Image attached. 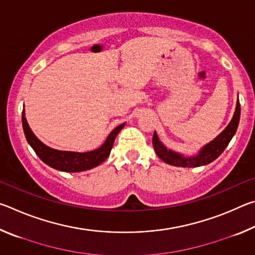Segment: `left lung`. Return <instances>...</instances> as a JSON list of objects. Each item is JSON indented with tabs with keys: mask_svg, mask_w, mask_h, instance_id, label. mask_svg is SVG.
Returning a JSON list of instances; mask_svg holds the SVG:
<instances>
[{
	"mask_svg": "<svg viewBox=\"0 0 255 255\" xmlns=\"http://www.w3.org/2000/svg\"><path fill=\"white\" fill-rule=\"evenodd\" d=\"M240 116H241V106L240 101L237 100L236 103V109L235 114L233 116L232 122L230 125L225 128L222 133L215 138L213 141H210L209 144H207L204 148L200 150V153L197 156L193 157H183L182 155H180L175 152L167 149L161 141H159L156 132H154L153 135V147L155 153L157 154V156L170 165L174 166H181V167H197L201 165H206L213 161H215L219 155H221L224 149L226 148V146L230 144L233 136L235 135L239 127L240 123Z\"/></svg>",
	"mask_w": 255,
	"mask_h": 255,
	"instance_id": "1",
	"label": "left lung"
}]
</instances>
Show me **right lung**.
<instances>
[{"instance_id": "right-lung-1", "label": "right lung", "mask_w": 255, "mask_h": 255, "mask_svg": "<svg viewBox=\"0 0 255 255\" xmlns=\"http://www.w3.org/2000/svg\"><path fill=\"white\" fill-rule=\"evenodd\" d=\"M22 126L25 138L28 143L33 148L36 154L39 156L42 162L46 163L53 169L63 172H82L98 166L99 164L105 162L109 156L112 146H114L115 139L119 131L124 128L125 124L120 125L117 128L110 132V135L100 148L86 153H76V152H65V150H57L50 148L48 146L38 139L36 135L30 129L24 117V109L22 110Z\"/></svg>"}]
</instances>
